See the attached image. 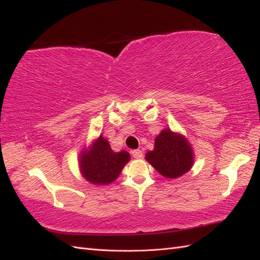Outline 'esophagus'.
<instances>
[{"label": "esophagus", "instance_id": "1", "mask_svg": "<svg viewBox=\"0 0 260 260\" xmlns=\"http://www.w3.org/2000/svg\"><path fill=\"white\" fill-rule=\"evenodd\" d=\"M132 155L135 158H142L143 157V153L141 149H135V151H132Z\"/></svg>", "mask_w": 260, "mask_h": 260}]
</instances>
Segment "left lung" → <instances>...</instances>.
I'll list each match as a JSON object with an SVG mask.
<instances>
[{
    "label": "left lung",
    "instance_id": "8db88e82",
    "mask_svg": "<svg viewBox=\"0 0 260 260\" xmlns=\"http://www.w3.org/2000/svg\"><path fill=\"white\" fill-rule=\"evenodd\" d=\"M145 159L162 177L176 179L191 170L194 152L183 135L166 128L155 138L154 149L146 153Z\"/></svg>",
    "mask_w": 260,
    "mask_h": 260
}]
</instances>
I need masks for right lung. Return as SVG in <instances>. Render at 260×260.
Instances as JSON below:
<instances>
[{
	"label": "right lung",
	"mask_w": 260,
	"mask_h": 260,
	"mask_svg": "<svg viewBox=\"0 0 260 260\" xmlns=\"http://www.w3.org/2000/svg\"><path fill=\"white\" fill-rule=\"evenodd\" d=\"M130 154L125 151L114 152L108 141L100 135L92 144L84 147L79 157V168L82 177L94 185L111 184L120 175Z\"/></svg>",
	"instance_id": "add662e5"
}]
</instances>
